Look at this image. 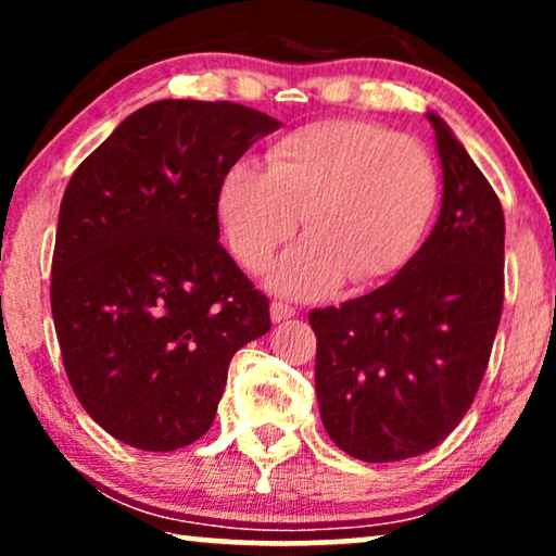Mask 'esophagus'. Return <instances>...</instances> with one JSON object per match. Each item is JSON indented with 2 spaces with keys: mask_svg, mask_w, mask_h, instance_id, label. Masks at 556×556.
<instances>
[{
  "mask_svg": "<svg viewBox=\"0 0 556 556\" xmlns=\"http://www.w3.org/2000/svg\"><path fill=\"white\" fill-rule=\"evenodd\" d=\"M293 316H295V308L288 306V303H283V301H273L270 303V318L276 324L288 321V318H293Z\"/></svg>",
  "mask_w": 556,
  "mask_h": 556,
  "instance_id": "obj_1",
  "label": "esophagus"
}]
</instances>
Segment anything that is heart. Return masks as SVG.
<instances>
[{"label": "heart", "mask_w": 556, "mask_h": 556, "mask_svg": "<svg viewBox=\"0 0 556 556\" xmlns=\"http://www.w3.org/2000/svg\"><path fill=\"white\" fill-rule=\"evenodd\" d=\"M440 197L435 159L417 139L369 121H318L280 136L265 172L235 164L217 189L232 255L261 273L299 230L308 235L276 263L268 283L316 299L341 280L377 283L420 245Z\"/></svg>", "instance_id": "b5f03b06"}]
</instances>
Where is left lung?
<instances>
[{
  "mask_svg": "<svg viewBox=\"0 0 556 556\" xmlns=\"http://www.w3.org/2000/svg\"><path fill=\"white\" fill-rule=\"evenodd\" d=\"M443 202L422 248L390 283L316 308V397L341 451L394 463L432 451L481 387L504 308V210L438 113Z\"/></svg>",
  "mask_w": 556,
  "mask_h": 556,
  "instance_id": "8db88e82",
  "label": "left lung"
}]
</instances>
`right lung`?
Returning <instances> with one entry per match:
<instances>
[{
	"instance_id": "obj_1",
	"label": "right lung",
	"mask_w": 556,
	"mask_h": 556,
	"mask_svg": "<svg viewBox=\"0 0 556 556\" xmlns=\"http://www.w3.org/2000/svg\"><path fill=\"white\" fill-rule=\"evenodd\" d=\"M280 124L230 101L134 111L67 181L50 303L65 375L121 443L166 453L215 420L270 303L219 245L217 189Z\"/></svg>"
}]
</instances>
